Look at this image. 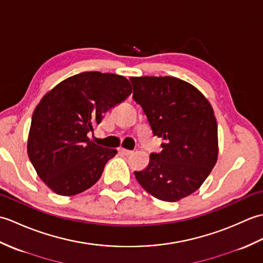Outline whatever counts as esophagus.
Instances as JSON below:
<instances>
[{
    "label": "esophagus",
    "mask_w": 263,
    "mask_h": 263,
    "mask_svg": "<svg viewBox=\"0 0 263 263\" xmlns=\"http://www.w3.org/2000/svg\"><path fill=\"white\" fill-rule=\"evenodd\" d=\"M119 150H120V153L124 156H130L133 153L132 150H127V149H123V148H120Z\"/></svg>",
    "instance_id": "esophagus-1"
}]
</instances>
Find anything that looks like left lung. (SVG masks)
<instances>
[{
    "instance_id": "obj_1",
    "label": "left lung",
    "mask_w": 263,
    "mask_h": 263,
    "mask_svg": "<svg viewBox=\"0 0 263 263\" xmlns=\"http://www.w3.org/2000/svg\"><path fill=\"white\" fill-rule=\"evenodd\" d=\"M133 99L143 109L163 150L135 172L155 198L181 200L202 185L217 163V122L210 103L197 88L174 77H131Z\"/></svg>"
}]
</instances>
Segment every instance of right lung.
Instances as JSON below:
<instances>
[{
    "label": "right lung",
    "instance_id": "right-lung-1",
    "mask_svg": "<svg viewBox=\"0 0 263 263\" xmlns=\"http://www.w3.org/2000/svg\"><path fill=\"white\" fill-rule=\"evenodd\" d=\"M131 92L124 77L82 72L42 98L31 117L27 150L38 176L52 191L70 197L99 180L117 150L98 146L88 133Z\"/></svg>",
    "mask_w": 263,
    "mask_h": 263
}]
</instances>
